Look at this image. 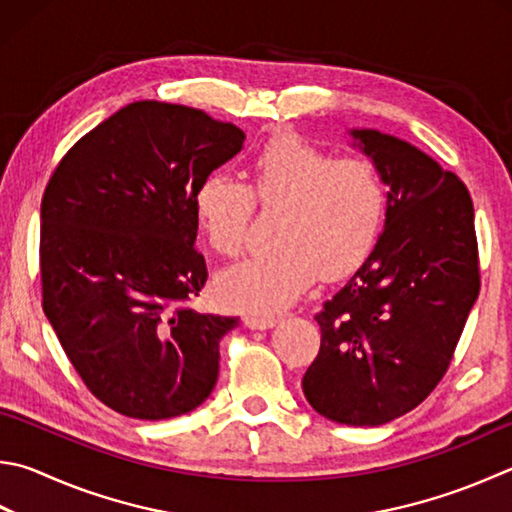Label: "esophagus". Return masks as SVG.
I'll return each mask as SVG.
<instances>
[{"label":"esophagus","instance_id":"1","mask_svg":"<svg viewBox=\"0 0 512 512\" xmlns=\"http://www.w3.org/2000/svg\"><path fill=\"white\" fill-rule=\"evenodd\" d=\"M244 322L248 329H271L277 322V318L275 315H266V313H248Z\"/></svg>","mask_w":512,"mask_h":512}]
</instances>
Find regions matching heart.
I'll list each match as a JSON object with an SVG mask.
<instances>
[{"instance_id": "heart-1", "label": "heart", "mask_w": 512, "mask_h": 512, "mask_svg": "<svg viewBox=\"0 0 512 512\" xmlns=\"http://www.w3.org/2000/svg\"><path fill=\"white\" fill-rule=\"evenodd\" d=\"M255 206L282 210L277 246L226 268L217 288L235 306L275 311L318 275H345L367 257L385 221L387 183L365 156L338 159L280 132L250 156L246 183L212 172L194 190V217L221 255L244 246Z\"/></svg>"}]
</instances>
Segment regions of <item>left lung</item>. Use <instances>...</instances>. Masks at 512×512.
<instances>
[{"mask_svg":"<svg viewBox=\"0 0 512 512\" xmlns=\"http://www.w3.org/2000/svg\"><path fill=\"white\" fill-rule=\"evenodd\" d=\"M351 136L389 185L385 230L315 313L320 351L302 389L331 421L374 427L414 410L448 371L479 295V246L457 174L376 129Z\"/></svg>","mask_w":512,"mask_h":512,"instance_id":"left-lung-1","label":"left lung"}]
</instances>
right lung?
<instances>
[{
    "label": "right lung",
    "mask_w": 512,
    "mask_h": 512,
    "mask_svg": "<svg viewBox=\"0 0 512 512\" xmlns=\"http://www.w3.org/2000/svg\"><path fill=\"white\" fill-rule=\"evenodd\" d=\"M246 134L206 111L141 100L91 129L42 197V309L82 383L141 418L192 412L239 318L199 313L208 282L194 190Z\"/></svg>",
    "instance_id": "obj_1"
}]
</instances>
